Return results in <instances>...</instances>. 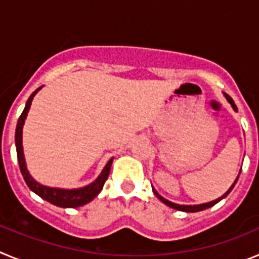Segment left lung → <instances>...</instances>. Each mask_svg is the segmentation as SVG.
<instances>
[{"label":"left lung","mask_w":259,"mask_h":259,"mask_svg":"<svg viewBox=\"0 0 259 259\" xmlns=\"http://www.w3.org/2000/svg\"><path fill=\"white\" fill-rule=\"evenodd\" d=\"M226 96V98H227L228 100V102H230L231 105H232V107H233V110H237V107H236V105H235V102H233V100L232 98L230 97V96L228 95H224ZM237 179H239V178H237ZM237 179L235 180V183H233L232 184V187H231L230 189H228L227 192H226V193L223 194V196H222V197H219L218 200H215V201H211V202H207V203H202V205H178V203H174V202H170V201H167L166 198H163L162 197V196H159V194L157 193V192L154 191V189H153V192H154V194L155 196H157L158 198H159V200L162 201V202L164 203V205H167V206H170V207H172V209H175V210H180V211H187V212H197V211H201V210H205V209H209V207H211V206H214L215 203H218L219 201L221 200H223L224 197H226V196H227L228 193H230L231 191H232V188L233 187H235V184H236V182H237Z\"/></svg>","instance_id":"obj_1"}]
</instances>
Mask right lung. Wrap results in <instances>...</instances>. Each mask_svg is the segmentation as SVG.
<instances>
[{
	"mask_svg": "<svg viewBox=\"0 0 259 259\" xmlns=\"http://www.w3.org/2000/svg\"><path fill=\"white\" fill-rule=\"evenodd\" d=\"M41 89L37 88L35 92L29 96L28 101H27L26 107L23 110L22 115L18 119L17 130H15V145H17V155H18V162H19V168L20 172H22L23 178H24V182L28 185V188L31 191L35 192L37 196H40L41 198H44L48 202L56 205L59 207H79L83 206L85 203L91 202L93 198L97 196L100 192L104 188L105 182L109 178L110 168H111V163H113V158L107 162V164L105 166V168L102 170L101 175L98 176L96 182H93L92 184L87 185L84 188L80 189H58V188H49V187H45V185H41L38 183H36L35 180L32 179L31 175L27 171L26 167V161H24V154H23V146H22V130L23 124H24V120H26V116L28 114V110L31 107V102L35 97L36 93Z\"/></svg>",
	"mask_w": 259,
	"mask_h": 259,
	"instance_id": "add662e5",
	"label": "right lung"
}]
</instances>
